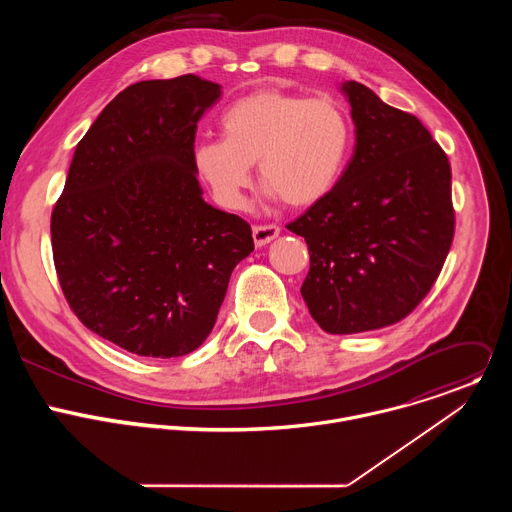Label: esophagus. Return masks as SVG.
I'll return each mask as SVG.
<instances>
[{
	"mask_svg": "<svg viewBox=\"0 0 512 512\" xmlns=\"http://www.w3.org/2000/svg\"><path fill=\"white\" fill-rule=\"evenodd\" d=\"M277 235H279L277 225H255L253 227V241H255L257 247H263V245L271 243Z\"/></svg>",
	"mask_w": 512,
	"mask_h": 512,
	"instance_id": "34e87169",
	"label": "esophagus"
}]
</instances>
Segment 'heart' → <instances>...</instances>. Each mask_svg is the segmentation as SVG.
Returning a JSON list of instances; mask_svg holds the SVG:
<instances>
[{
    "instance_id": "b5f03b06",
    "label": "heart",
    "mask_w": 512,
    "mask_h": 512,
    "mask_svg": "<svg viewBox=\"0 0 512 512\" xmlns=\"http://www.w3.org/2000/svg\"><path fill=\"white\" fill-rule=\"evenodd\" d=\"M223 139L192 148V168L225 208H241L257 162L271 198L291 208L322 202L340 182L350 150L352 123L330 97L259 89L233 101L218 119Z\"/></svg>"
}]
</instances>
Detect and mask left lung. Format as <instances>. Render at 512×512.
Here are the masks:
<instances>
[{
	"mask_svg": "<svg viewBox=\"0 0 512 512\" xmlns=\"http://www.w3.org/2000/svg\"><path fill=\"white\" fill-rule=\"evenodd\" d=\"M356 127L336 188L287 229L306 239L302 298L328 334L397 324L429 294L454 239L452 170L423 123L342 85Z\"/></svg>",
	"mask_w": 512,
	"mask_h": 512,
	"instance_id": "left-lung-1",
	"label": "left lung"
}]
</instances>
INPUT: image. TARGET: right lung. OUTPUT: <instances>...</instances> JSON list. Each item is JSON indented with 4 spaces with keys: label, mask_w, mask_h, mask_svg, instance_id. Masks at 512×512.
Returning a JSON list of instances; mask_svg holds the SVG:
<instances>
[{
    "label": "right lung",
    "mask_w": 512,
    "mask_h": 512,
    "mask_svg": "<svg viewBox=\"0 0 512 512\" xmlns=\"http://www.w3.org/2000/svg\"><path fill=\"white\" fill-rule=\"evenodd\" d=\"M221 85L141 81L97 117L72 156L50 235L62 294L101 338L172 358L212 332L251 227L202 200L196 125Z\"/></svg>",
    "instance_id": "add662e5"
}]
</instances>
